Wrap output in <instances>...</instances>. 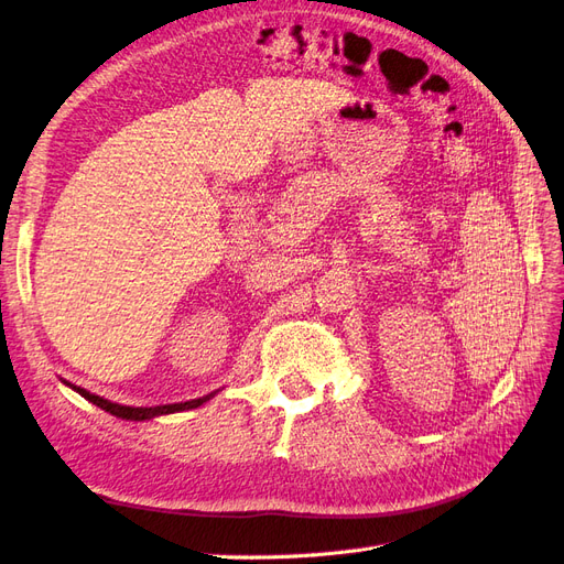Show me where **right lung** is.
Instances as JSON below:
<instances>
[{
    "instance_id": "1",
    "label": "right lung",
    "mask_w": 564,
    "mask_h": 564,
    "mask_svg": "<svg viewBox=\"0 0 564 564\" xmlns=\"http://www.w3.org/2000/svg\"><path fill=\"white\" fill-rule=\"evenodd\" d=\"M73 390H77L79 395L84 400L94 402L96 406L106 409V412H110L112 416H119V419H127V421H148V419H155V416H162V414H174V412H185V409H197L199 404H204L207 400H212L216 392H209V395L204 398H197V400H187V402H176V404H160V406H127V404H117V402H110V400H104L100 395H94V392L84 390L79 386H73L67 383Z\"/></svg>"
}]
</instances>
